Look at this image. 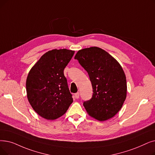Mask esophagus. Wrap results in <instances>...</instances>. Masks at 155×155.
<instances>
[{
	"label": "esophagus",
	"mask_w": 155,
	"mask_h": 155,
	"mask_svg": "<svg viewBox=\"0 0 155 155\" xmlns=\"http://www.w3.org/2000/svg\"><path fill=\"white\" fill-rule=\"evenodd\" d=\"M80 97V94L79 92H77L75 94V99H78Z\"/></svg>",
	"instance_id": "obj_1"
}]
</instances>
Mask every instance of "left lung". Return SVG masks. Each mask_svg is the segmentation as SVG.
Segmentation results:
<instances>
[{
    "label": "left lung",
    "mask_w": 155,
    "mask_h": 155,
    "mask_svg": "<svg viewBox=\"0 0 155 155\" xmlns=\"http://www.w3.org/2000/svg\"><path fill=\"white\" fill-rule=\"evenodd\" d=\"M75 59L88 73L92 86V98L83 104L87 113L99 121L113 117L127 96L126 77L122 66L97 47L78 51Z\"/></svg>",
    "instance_id": "obj_1"
}]
</instances>
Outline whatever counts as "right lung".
I'll list each match as a JSON object with an SVG mask.
<instances>
[{
  "label": "right lung",
  "mask_w": 155,
  "mask_h": 155,
  "mask_svg": "<svg viewBox=\"0 0 155 155\" xmlns=\"http://www.w3.org/2000/svg\"><path fill=\"white\" fill-rule=\"evenodd\" d=\"M74 53L66 49L49 51L29 71L26 82L28 100L34 111L44 118H59L73 103L63 71Z\"/></svg>",
  "instance_id": "add662e5"
}]
</instances>
